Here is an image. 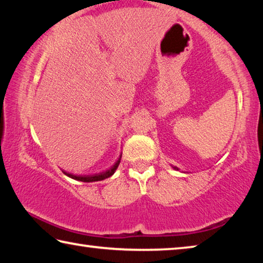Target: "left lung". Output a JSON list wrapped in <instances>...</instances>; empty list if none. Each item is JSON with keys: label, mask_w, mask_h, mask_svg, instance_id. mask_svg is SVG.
Listing matches in <instances>:
<instances>
[{"label": "left lung", "mask_w": 263, "mask_h": 263, "mask_svg": "<svg viewBox=\"0 0 263 263\" xmlns=\"http://www.w3.org/2000/svg\"><path fill=\"white\" fill-rule=\"evenodd\" d=\"M172 167H173V168H174V169H175V171H180V169H179V168H177V167H174V166H172Z\"/></svg>", "instance_id": "left-lung-1"}]
</instances>
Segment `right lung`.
Returning a JSON list of instances; mask_svg holds the SVG:
<instances>
[{"instance_id":"add662e5","label":"right lung","mask_w":263,"mask_h":263,"mask_svg":"<svg viewBox=\"0 0 263 263\" xmlns=\"http://www.w3.org/2000/svg\"><path fill=\"white\" fill-rule=\"evenodd\" d=\"M121 159H122V153L119 155V158L117 161H116L112 166H111L109 169H106L104 172H101V173H96V174H90V175H77V174H72V173H68L66 171H62L65 175H67L68 177L73 180H77V181H81V182H96V181H102V180H105L108 179V177L112 176L115 174L116 169L118 168L119 163H121Z\"/></svg>"}]
</instances>
